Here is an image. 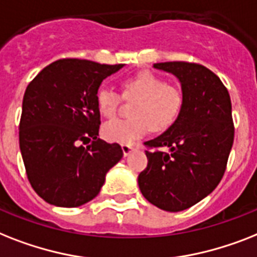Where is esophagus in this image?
Wrapping results in <instances>:
<instances>
[{
  "mask_svg": "<svg viewBox=\"0 0 257 257\" xmlns=\"http://www.w3.org/2000/svg\"><path fill=\"white\" fill-rule=\"evenodd\" d=\"M121 149H122V153H124V156L126 157V156H129V154L132 153L133 150H135V147H132V145H121Z\"/></svg>",
  "mask_w": 257,
  "mask_h": 257,
  "instance_id": "1",
  "label": "esophagus"
}]
</instances>
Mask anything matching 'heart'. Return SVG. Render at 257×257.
I'll return each instance as SVG.
<instances>
[{"label": "heart", "instance_id": "obj_1", "mask_svg": "<svg viewBox=\"0 0 257 257\" xmlns=\"http://www.w3.org/2000/svg\"><path fill=\"white\" fill-rule=\"evenodd\" d=\"M124 97H137L133 107L132 118H113L103 125L104 139L110 143L129 145L149 132L168 129L178 117L182 108L183 96L176 85L150 71H141L122 81ZM120 95L113 89L101 87L96 93V104L100 113L112 117L117 113Z\"/></svg>", "mask_w": 257, "mask_h": 257}]
</instances>
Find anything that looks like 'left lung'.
Listing matches in <instances>:
<instances>
[{
  "mask_svg": "<svg viewBox=\"0 0 257 257\" xmlns=\"http://www.w3.org/2000/svg\"><path fill=\"white\" fill-rule=\"evenodd\" d=\"M153 67L178 79L183 103L168 131L145 143L154 149L145 152L148 166L139 186L156 207L182 211L211 194L224 174L233 144L230 93L202 64L165 62Z\"/></svg>",
  "mask_w": 257,
  "mask_h": 257,
  "instance_id": "obj_1",
  "label": "left lung"
}]
</instances>
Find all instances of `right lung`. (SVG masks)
<instances>
[{"label": "right lung", "instance_id": "obj_1", "mask_svg": "<svg viewBox=\"0 0 257 257\" xmlns=\"http://www.w3.org/2000/svg\"><path fill=\"white\" fill-rule=\"evenodd\" d=\"M124 64L60 59L27 85L20 122V149L35 193L58 207H78L100 193L122 157L118 144L100 140L96 93ZM83 143H87L85 147Z\"/></svg>", "mask_w": 257, "mask_h": 257}]
</instances>
